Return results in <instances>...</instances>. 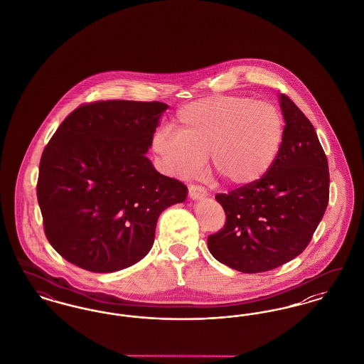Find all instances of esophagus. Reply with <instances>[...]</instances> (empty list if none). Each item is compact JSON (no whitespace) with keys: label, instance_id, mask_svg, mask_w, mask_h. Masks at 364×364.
<instances>
[{"label":"esophagus","instance_id":"1","mask_svg":"<svg viewBox=\"0 0 364 364\" xmlns=\"http://www.w3.org/2000/svg\"><path fill=\"white\" fill-rule=\"evenodd\" d=\"M188 195H190L191 199H202L208 195V191L205 190L202 186H195V184H191L188 187Z\"/></svg>","mask_w":364,"mask_h":364}]
</instances>
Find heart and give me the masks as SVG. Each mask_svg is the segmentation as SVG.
Masks as SVG:
<instances>
[{"instance_id":"obj_1","label":"heart","mask_w":364,"mask_h":364,"mask_svg":"<svg viewBox=\"0 0 364 364\" xmlns=\"http://www.w3.org/2000/svg\"><path fill=\"white\" fill-rule=\"evenodd\" d=\"M174 129L156 131V153L165 173L193 178L211 168L235 187L251 186L267 173L282 149L285 120L276 105L242 95H218L181 107Z\"/></svg>"}]
</instances>
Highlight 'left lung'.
<instances>
[{"instance_id": "8db88e82", "label": "left lung", "mask_w": 364, "mask_h": 364, "mask_svg": "<svg viewBox=\"0 0 364 364\" xmlns=\"http://www.w3.org/2000/svg\"><path fill=\"white\" fill-rule=\"evenodd\" d=\"M285 138L272 169L259 181L217 193L224 228L210 235L208 251L242 273H263L300 255L329 203V165L310 120L279 95Z\"/></svg>"}]
</instances>
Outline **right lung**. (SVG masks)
Listing matches in <instances>:
<instances>
[{
	"label": "right lung",
	"mask_w": 364,
	"mask_h": 364,
	"mask_svg": "<svg viewBox=\"0 0 364 364\" xmlns=\"http://www.w3.org/2000/svg\"><path fill=\"white\" fill-rule=\"evenodd\" d=\"M162 102L80 105L45 147L36 184L45 235L70 263L94 273L135 264L151 250L159 214L187 187L146 156Z\"/></svg>",
	"instance_id": "right-lung-1"
}]
</instances>
